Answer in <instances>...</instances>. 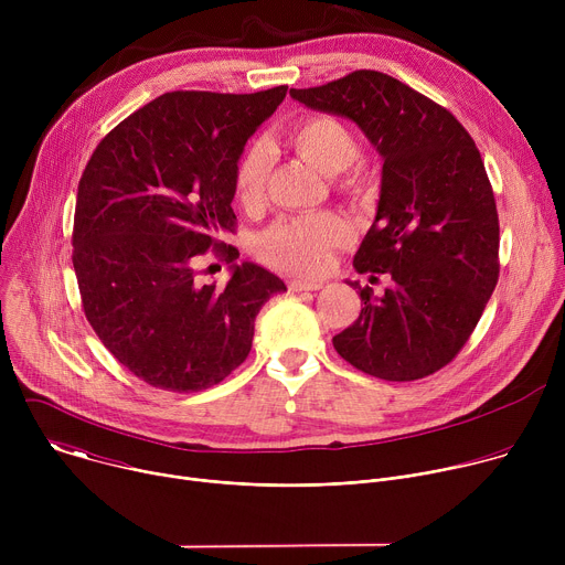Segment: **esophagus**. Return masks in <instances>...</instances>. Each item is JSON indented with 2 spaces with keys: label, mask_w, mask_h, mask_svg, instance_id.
<instances>
[{
  "label": "esophagus",
  "mask_w": 565,
  "mask_h": 565,
  "mask_svg": "<svg viewBox=\"0 0 565 565\" xmlns=\"http://www.w3.org/2000/svg\"><path fill=\"white\" fill-rule=\"evenodd\" d=\"M321 286V281H301V279H292V281H288V290L290 292H301V290H319Z\"/></svg>",
  "instance_id": "34e87169"
}]
</instances>
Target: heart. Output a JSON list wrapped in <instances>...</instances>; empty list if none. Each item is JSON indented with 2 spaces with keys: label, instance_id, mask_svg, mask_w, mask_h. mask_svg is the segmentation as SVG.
Returning a JSON list of instances; mask_svg holds the SVG:
<instances>
[{
  "label": "heart",
  "instance_id": "heart-1",
  "mask_svg": "<svg viewBox=\"0 0 565 565\" xmlns=\"http://www.w3.org/2000/svg\"><path fill=\"white\" fill-rule=\"evenodd\" d=\"M286 145L321 174L335 177V190L364 199L373 192V177L364 168H351L360 156V140L349 125L333 116L312 114L292 122L286 131ZM275 166L273 149L266 140L250 142L234 166V190L241 205L257 210L266 201ZM353 232L335 212H312L286 216L270 225L257 238V255L286 273L319 277L331 266L333 250L347 246Z\"/></svg>",
  "mask_w": 565,
  "mask_h": 565
}]
</instances>
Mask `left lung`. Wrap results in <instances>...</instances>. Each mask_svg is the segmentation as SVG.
Wrapping results in <instances>:
<instances>
[{"mask_svg":"<svg viewBox=\"0 0 565 565\" xmlns=\"http://www.w3.org/2000/svg\"><path fill=\"white\" fill-rule=\"evenodd\" d=\"M317 111L353 120L380 151L377 214L353 266L391 286L333 338L358 371L412 382L447 366L473 333L499 281V212L480 151L451 111L399 79L360 68L290 89Z\"/></svg>","mask_w":565,"mask_h":565,"instance_id":"1","label":"left lung"}]
</instances>
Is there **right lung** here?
I'll return each mask as SVG.
<instances>
[{"instance_id":"right-lung-1","label":"right lung","mask_w":565,"mask_h":565,"mask_svg":"<svg viewBox=\"0 0 565 565\" xmlns=\"http://www.w3.org/2000/svg\"><path fill=\"white\" fill-rule=\"evenodd\" d=\"M286 92L163 94L100 140L79 179L71 259L85 315L156 388L192 393L227 377L253 349L262 306L286 290L216 238L236 225V160ZM210 247L233 264L223 289L195 281Z\"/></svg>"}]
</instances>
